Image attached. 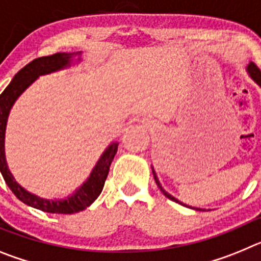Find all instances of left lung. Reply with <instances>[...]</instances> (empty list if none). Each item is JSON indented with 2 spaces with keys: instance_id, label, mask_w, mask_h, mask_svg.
<instances>
[{
  "instance_id": "1",
  "label": "left lung",
  "mask_w": 261,
  "mask_h": 261,
  "mask_svg": "<svg viewBox=\"0 0 261 261\" xmlns=\"http://www.w3.org/2000/svg\"><path fill=\"white\" fill-rule=\"evenodd\" d=\"M246 70H247V73H248V75H250V77H251V80H252L253 82H255V84H257V85H259V86L261 87V73H260L259 68H257V66L255 65V64H253V62H250V64H248V65H247V68H246ZM151 171H153L154 180H155L156 186H158V188H159V190H161V192H162L163 195H165L166 197H167V199L172 200V201L177 202V204H181V205H184L183 202H180V201H179V200H177V199H175L174 196H172V195H170V193H168V192H166V191L163 190L162 184L159 183V179H158V176H156V174H155V170H154V167H153V166H151ZM184 206H187V205H184ZM187 208H191V206H187ZM196 211H201V209H200V208H197V209H196Z\"/></svg>"
}]
</instances>
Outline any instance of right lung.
I'll list each match as a JSON object with an SVG mask.
<instances>
[{
  "mask_svg": "<svg viewBox=\"0 0 261 261\" xmlns=\"http://www.w3.org/2000/svg\"><path fill=\"white\" fill-rule=\"evenodd\" d=\"M81 61H82V52H57L50 56L39 57L20 69L0 95V171L11 192L17 196L20 201L47 213L73 214L84 211L93 204L105 187V181L107 179L111 163L114 161V156L117 151L119 142H111L108 145L107 149L98 159L96 165L94 166L93 171L90 172L86 181H84V184L78 187L71 195H69L65 199H43L40 196L29 192L26 188H23L9 170L6 155H5L6 124H8L9 114L14 103L17 102V99L40 75H47L50 73L64 70L74 64H80Z\"/></svg>",
  "mask_w": 261,
  "mask_h": 261,
  "instance_id": "add662e5",
  "label": "right lung"
}]
</instances>
